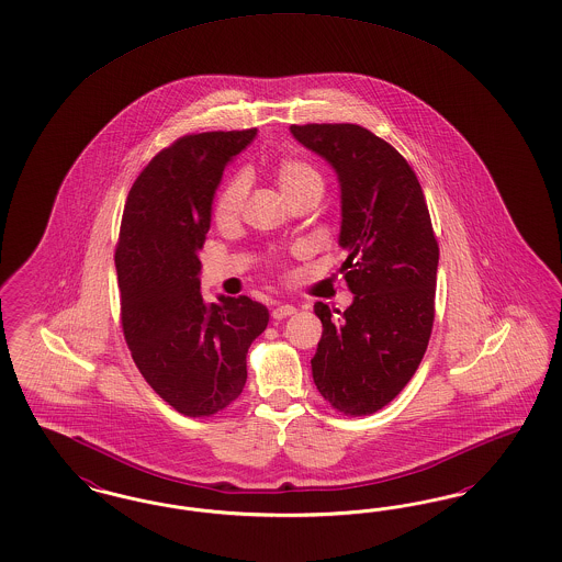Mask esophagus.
Masks as SVG:
<instances>
[{"label":"esophagus","mask_w":562,"mask_h":562,"mask_svg":"<svg viewBox=\"0 0 562 562\" xmlns=\"http://www.w3.org/2000/svg\"><path fill=\"white\" fill-rule=\"evenodd\" d=\"M292 314H296V307L289 305V303H280V305H276V307L271 310V317H273V319H284V317H289V315Z\"/></svg>","instance_id":"obj_1"}]
</instances>
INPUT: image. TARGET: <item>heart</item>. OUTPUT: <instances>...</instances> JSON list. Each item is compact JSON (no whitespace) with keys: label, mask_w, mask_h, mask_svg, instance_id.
I'll return each instance as SVG.
<instances>
[{"label":"heart","mask_w":562,"mask_h":562,"mask_svg":"<svg viewBox=\"0 0 562 562\" xmlns=\"http://www.w3.org/2000/svg\"><path fill=\"white\" fill-rule=\"evenodd\" d=\"M276 180L284 196L289 199L292 194L307 190V188H319L322 190V178L312 165L303 160H282L276 169ZM248 181L245 176H236L234 180L225 183L224 190L220 192L215 202V220L220 224H232L243 213V206L247 201Z\"/></svg>","instance_id":"1"}]
</instances>
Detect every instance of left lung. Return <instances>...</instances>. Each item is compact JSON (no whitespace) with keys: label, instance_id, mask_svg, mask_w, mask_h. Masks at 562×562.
Instances as JSON below:
<instances>
[{"label":"left lung","instance_id":"8db88e82","mask_svg":"<svg viewBox=\"0 0 562 562\" xmlns=\"http://www.w3.org/2000/svg\"><path fill=\"white\" fill-rule=\"evenodd\" d=\"M291 134L337 173L338 247L356 294L342 314L314 305L324 328L315 386L342 414H374L414 376L432 330L439 247L425 194L407 160L366 127L312 123Z\"/></svg>","mask_w":562,"mask_h":562}]
</instances>
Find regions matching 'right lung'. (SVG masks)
Masks as SVG:
<instances>
[{
    "label": "right lung",
    "instance_id": "right-lung-1",
    "mask_svg": "<svg viewBox=\"0 0 562 562\" xmlns=\"http://www.w3.org/2000/svg\"><path fill=\"white\" fill-rule=\"evenodd\" d=\"M257 130L183 135L134 181L114 252L121 324L146 382L183 416L217 414L247 382L250 342L270 322L248 296L201 294V252L225 165Z\"/></svg>",
    "mask_w": 562,
    "mask_h": 562
}]
</instances>
